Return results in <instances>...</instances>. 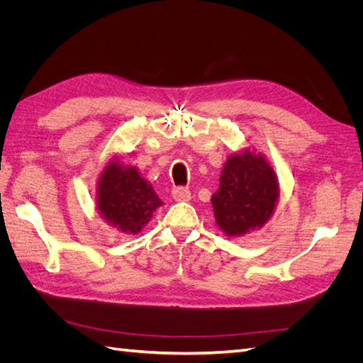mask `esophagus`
I'll list each match as a JSON object with an SVG mask.
<instances>
[{
	"label": "esophagus",
	"instance_id": "esophagus-1",
	"mask_svg": "<svg viewBox=\"0 0 363 363\" xmlns=\"http://www.w3.org/2000/svg\"><path fill=\"white\" fill-rule=\"evenodd\" d=\"M172 199L175 201H189L191 200V191L184 186H179V188L172 189Z\"/></svg>",
	"mask_w": 363,
	"mask_h": 363
}]
</instances>
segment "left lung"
Returning <instances> with one entry per match:
<instances>
[{"label": "left lung", "mask_w": 363, "mask_h": 363, "mask_svg": "<svg viewBox=\"0 0 363 363\" xmlns=\"http://www.w3.org/2000/svg\"><path fill=\"white\" fill-rule=\"evenodd\" d=\"M279 180L260 152L245 150L224 164L219 189L212 195L218 227L227 236H244L263 227L279 200Z\"/></svg>", "instance_id": "1"}]
</instances>
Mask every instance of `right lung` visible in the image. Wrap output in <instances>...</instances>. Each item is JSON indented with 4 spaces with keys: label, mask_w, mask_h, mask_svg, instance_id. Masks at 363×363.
<instances>
[{
    "label": "right lung",
    "mask_w": 363,
    "mask_h": 363,
    "mask_svg": "<svg viewBox=\"0 0 363 363\" xmlns=\"http://www.w3.org/2000/svg\"><path fill=\"white\" fill-rule=\"evenodd\" d=\"M162 200L135 167L113 159L98 180L96 206L104 221L125 235L139 233Z\"/></svg>",
    "instance_id": "1"
}]
</instances>
